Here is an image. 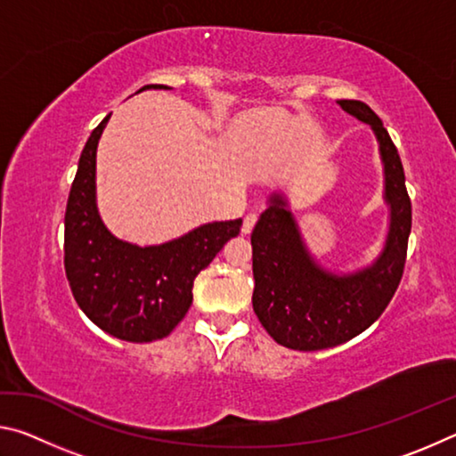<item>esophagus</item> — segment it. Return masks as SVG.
<instances>
[{
    "label": "esophagus",
    "instance_id": "obj_1",
    "mask_svg": "<svg viewBox=\"0 0 456 456\" xmlns=\"http://www.w3.org/2000/svg\"><path fill=\"white\" fill-rule=\"evenodd\" d=\"M256 223H257V215H256V213H249V215H247L245 221H243V227H241L243 235H249L251 231H253V227H256Z\"/></svg>",
    "mask_w": 456,
    "mask_h": 456
}]
</instances>
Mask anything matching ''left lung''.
Wrapping results in <instances>:
<instances>
[{"label": "left lung", "instance_id": "1", "mask_svg": "<svg viewBox=\"0 0 456 456\" xmlns=\"http://www.w3.org/2000/svg\"><path fill=\"white\" fill-rule=\"evenodd\" d=\"M338 104L372 128L378 141L388 233L372 264L352 273H334L307 249L285 195L269 197L251 233L253 310L277 344L299 352L334 348L380 318L403 277L412 227L404 168L388 130L360 100H338Z\"/></svg>", "mask_w": 456, "mask_h": 456}]
</instances>
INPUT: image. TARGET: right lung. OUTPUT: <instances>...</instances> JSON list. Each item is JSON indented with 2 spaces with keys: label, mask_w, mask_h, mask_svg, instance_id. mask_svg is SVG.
Instances as JSON below:
<instances>
[{
  "label": "right lung",
  "mask_w": 456,
  "mask_h": 456,
  "mask_svg": "<svg viewBox=\"0 0 456 456\" xmlns=\"http://www.w3.org/2000/svg\"><path fill=\"white\" fill-rule=\"evenodd\" d=\"M168 86L151 84L142 90ZM106 117L80 154L64 219V265L72 296L100 330L125 342H154L192 304V281L241 231V219L205 223L173 241L134 245L114 237L96 205V149Z\"/></svg>",
  "instance_id": "obj_1"
}]
</instances>
